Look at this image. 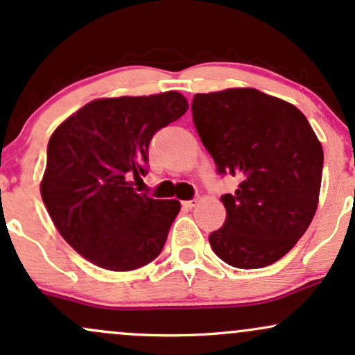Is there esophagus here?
I'll return each mask as SVG.
<instances>
[{
	"mask_svg": "<svg viewBox=\"0 0 355 355\" xmlns=\"http://www.w3.org/2000/svg\"><path fill=\"white\" fill-rule=\"evenodd\" d=\"M196 205H198L196 199H191V201H184V202H182V206H184V208H188V209L194 208V206H196Z\"/></svg>",
	"mask_w": 355,
	"mask_h": 355,
	"instance_id": "1",
	"label": "esophagus"
}]
</instances>
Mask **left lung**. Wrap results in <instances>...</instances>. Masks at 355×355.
Returning <instances> with one entry per match:
<instances>
[{
  "mask_svg": "<svg viewBox=\"0 0 355 355\" xmlns=\"http://www.w3.org/2000/svg\"><path fill=\"white\" fill-rule=\"evenodd\" d=\"M191 110L218 174L238 178L221 196L226 221L211 248L234 268L275 263L315 214L324 167L315 132L297 107L257 89L196 94Z\"/></svg>",
  "mask_w": 355,
  "mask_h": 355,
  "instance_id": "left-lung-1",
  "label": "left lung"
}]
</instances>
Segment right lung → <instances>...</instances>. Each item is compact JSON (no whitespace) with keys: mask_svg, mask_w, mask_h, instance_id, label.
<instances>
[{"mask_svg":"<svg viewBox=\"0 0 355 355\" xmlns=\"http://www.w3.org/2000/svg\"><path fill=\"white\" fill-rule=\"evenodd\" d=\"M188 110L178 92L101 98L50 137L42 199L65 241L94 265L141 268L164 248L181 205L137 193L153 135Z\"/></svg>","mask_w":355,"mask_h":355,"instance_id":"add662e5","label":"right lung"}]
</instances>
